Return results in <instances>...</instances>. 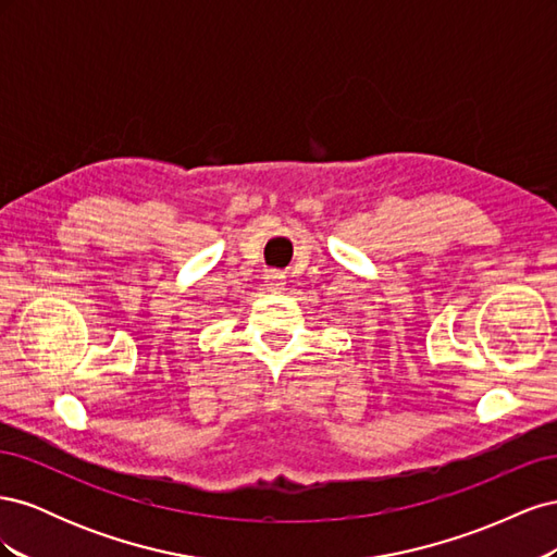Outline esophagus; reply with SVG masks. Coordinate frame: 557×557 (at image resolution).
Instances as JSON below:
<instances>
[{"instance_id": "esophagus-1", "label": "esophagus", "mask_w": 557, "mask_h": 557, "mask_svg": "<svg viewBox=\"0 0 557 557\" xmlns=\"http://www.w3.org/2000/svg\"><path fill=\"white\" fill-rule=\"evenodd\" d=\"M267 288L272 293H278L283 290V276L278 272H269L267 274Z\"/></svg>"}]
</instances>
